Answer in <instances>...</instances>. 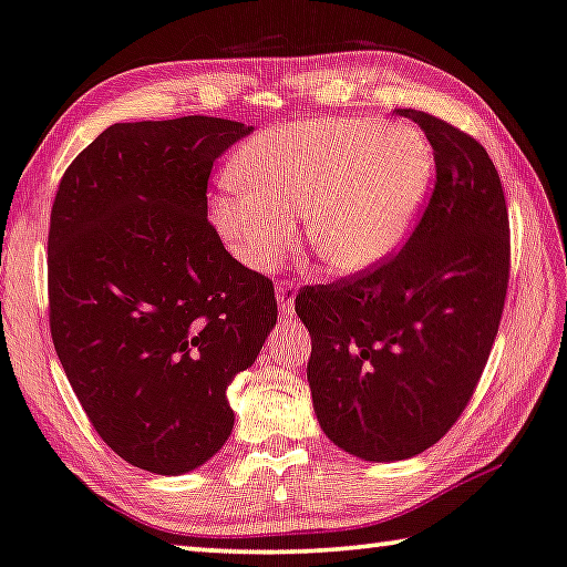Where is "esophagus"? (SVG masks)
I'll return each instance as SVG.
<instances>
[{"label":"esophagus","instance_id":"obj_1","mask_svg":"<svg viewBox=\"0 0 567 567\" xmlns=\"http://www.w3.org/2000/svg\"><path fill=\"white\" fill-rule=\"evenodd\" d=\"M295 295H298V290H295L292 282H280V285H277V306H280L282 316H292Z\"/></svg>","mask_w":567,"mask_h":567}]
</instances>
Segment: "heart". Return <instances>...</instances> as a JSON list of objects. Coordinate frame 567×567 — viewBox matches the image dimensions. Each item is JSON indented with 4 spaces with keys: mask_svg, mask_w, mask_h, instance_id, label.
Here are the masks:
<instances>
[{
    "mask_svg": "<svg viewBox=\"0 0 567 567\" xmlns=\"http://www.w3.org/2000/svg\"><path fill=\"white\" fill-rule=\"evenodd\" d=\"M236 171L241 181L210 198V218L244 267L280 265L295 241L292 218H306L316 257L336 272H359L408 231L430 147L408 126L346 116L261 134Z\"/></svg>",
    "mask_w": 567,
    "mask_h": 567,
    "instance_id": "heart-1",
    "label": "heart"
}]
</instances>
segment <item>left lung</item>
Here are the masks:
<instances>
[{
	"instance_id": "obj_1",
	"label": "left lung",
	"mask_w": 567,
	"mask_h": 567,
	"mask_svg": "<svg viewBox=\"0 0 567 567\" xmlns=\"http://www.w3.org/2000/svg\"><path fill=\"white\" fill-rule=\"evenodd\" d=\"M433 147L435 185L400 251L302 287L308 382L323 433L364 461L412 458L463 415L492 353L509 287V210L481 142L396 109Z\"/></svg>"
}]
</instances>
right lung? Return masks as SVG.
<instances>
[{"label": "right lung", "mask_w": 567, "mask_h": 567, "mask_svg": "<svg viewBox=\"0 0 567 567\" xmlns=\"http://www.w3.org/2000/svg\"><path fill=\"white\" fill-rule=\"evenodd\" d=\"M249 132L218 116L112 124L68 165L50 210L58 359L101 441L159 476L229 441L226 390L277 323L272 280L208 221L214 163Z\"/></svg>", "instance_id": "add662e5"}]
</instances>
